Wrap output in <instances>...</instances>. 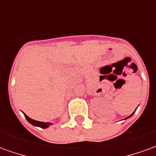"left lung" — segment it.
Listing matches in <instances>:
<instances>
[{
	"label": "left lung",
	"instance_id": "obj_1",
	"mask_svg": "<svg viewBox=\"0 0 156 156\" xmlns=\"http://www.w3.org/2000/svg\"><path fill=\"white\" fill-rule=\"evenodd\" d=\"M134 113H133V114H132V115H129V117H127V118H126V119H128V118H129V117H131V116H132V115H134Z\"/></svg>",
	"mask_w": 156,
	"mask_h": 156
}]
</instances>
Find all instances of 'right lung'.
Returning a JSON list of instances; mask_svg holds the SVG:
<instances>
[{"mask_svg": "<svg viewBox=\"0 0 156 156\" xmlns=\"http://www.w3.org/2000/svg\"><path fill=\"white\" fill-rule=\"evenodd\" d=\"M23 113V112H22ZM24 114V113H23ZM25 115V118L27 119V120L28 121L30 124H32V125H34V126H37V127L42 128V129H46V128L49 127V125H51V123H45V122H41V121H37L34 120V119H32L31 118H29L27 115L24 114Z\"/></svg>", "mask_w": 156, "mask_h": 156, "instance_id": "obj_1", "label": "right lung"}]
</instances>
